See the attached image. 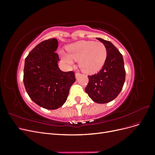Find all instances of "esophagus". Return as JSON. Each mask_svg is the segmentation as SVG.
I'll list each match as a JSON object with an SVG mask.
<instances>
[{
	"label": "esophagus",
	"instance_id": "obj_1",
	"mask_svg": "<svg viewBox=\"0 0 155 155\" xmlns=\"http://www.w3.org/2000/svg\"><path fill=\"white\" fill-rule=\"evenodd\" d=\"M79 76H80V74H79V72H76V79H77Z\"/></svg>",
	"mask_w": 155,
	"mask_h": 155
}]
</instances>
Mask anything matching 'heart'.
Here are the masks:
<instances>
[{"instance_id":"obj_1","label":"heart","mask_w":155,"mask_h":155,"mask_svg":"<svg viewBox=\"0 0 155 155\" xmlns=\"http://www.w3.org/2000/svg\"><path fill=\"white\" fill-rule=\"evenodd\" d=\"M68 54L63 53L62 59L68 66L73 60H79V67L87 73L98 71L104 65L107 58V50L101 42L81 41L69 45Z\"/></svg>"}]
</instances>
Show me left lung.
Masks as SVG:
<instances>
[{"instance_id":"obj_1","label":"left lung","mask_w":155,"mask_h":155,"mask_svg":"<svg viewBox=\"0 0 155 155\" xmlns=\"http://www.w3.org/2000/svg\"><path fill=\"white\" fill-rule=\"evenodd\" d=\"M104 44L107 58L102 68L97 74L88 76L85 92L97 104H106L114 100L123 88L125 70L123 56L109 41L96 38Z\"/></svg>"}]
</instances>
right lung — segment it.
Returning <instances> with one entry per match:
<instances>
[{"mask_svg": "<svg viewBox=\"0 0 155 155\" xmlns=\"http://www.w3.org/2000/svg\"><path fill=\"white\" fill-rule=\"evenodd\" d=\"M58 46L54 38L41 42L25 63L23 81L28 94L36 104L48 110L57 109L66 102L70 88L76 81L74 72L59 69Z\"/></svg>", "mask_w": 155, "mask_h": 155, "instance_id": "obj_1", "label": "right lung"}]
</instances>
